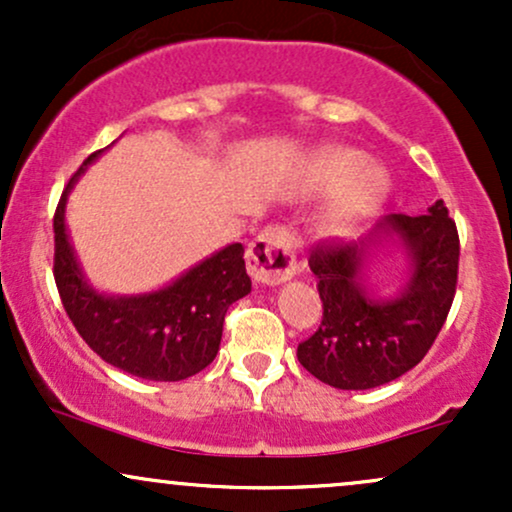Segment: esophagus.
Here are the masks:
<instances>
[{"label":"esophagus","instance_id":"1","mask_svg":"<svg viewBox=\"0 0 512 512\" xmlns=\"http://www.w3.org/2000/svg\"><path fill=\"white\" fill-rule=\"evenodd\" d=\"M248 272L255 281L276 286L296 274V252L289 231L281 226H267L250 243Z\"/></svg>","mask_w":512,"mask_h":512}]
</instances>
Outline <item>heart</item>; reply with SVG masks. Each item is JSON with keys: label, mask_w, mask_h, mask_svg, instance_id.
<instances>
[{"label": "heart", "mask_w": 512, "mask_h": 512, "mask_svg": "<svg viewBox=\"0 0 512 512\" xmlns=\"http://www.w3.org/2000/svg\"><path fill=\"white\" fill-rule=\"evenodd\" d=\"M308 185L313 190L337 187L320 216V233L327 238H342L356 231L370 211L385 199L387 178L380 168L363 166V156L354 149L320 151L308 168Z\"/></svg>", "instance_id": "obj_1"}]
</instances>
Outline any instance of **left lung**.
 Masks as SVG:
<instances>
[{
    "mask_svg": "<svg viewBox=\"0 0 512 512\" xmlns=\"http://www.w3.org/2000/svg\"><path fill=\"white\" fill-rule=\"evenodd\" d=\"M395 235L410 255V281L395 299L375 302L360 281L370 244ZM310 269L322 325L298 344V361L339 390H370L397 380L428 354L457 289L460 236L438 199L428 214H390L361 243H317Z\"/></svg>",
    "mask_w": 512,
    "mask_h": 512,
    "instance_id": "8db88e82",
    "label": "left lung"
}]
</instances>
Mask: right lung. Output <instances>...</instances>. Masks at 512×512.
<instances>
[{"label": "right lung", "mask_w": 512, "mask_h": 512, "mask_svg": "<svg viewBox=\"0 0 512 512\" xmlns=\"http://www.w3.org/2000/svg\"><path fill=\"white\" fill-rule=\"evenodd\" d=\"M101 154L96 151L81 163L57 204L52 221L57 291L76 332L105 363L144 380L178 383L214 361L228 305L252 289L245 272V248L240 243L228 245L166 289L142 296L98 293L76 262L64 226V207L76 178Z\"/></svg>", "instance_id": "1"}]
</instances>
